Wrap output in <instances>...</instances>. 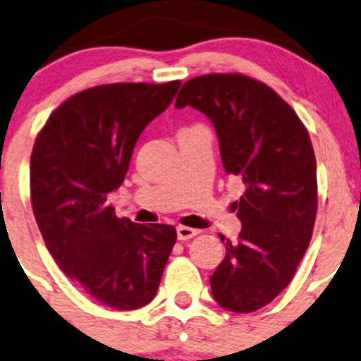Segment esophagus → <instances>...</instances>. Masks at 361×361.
I'll list each match as a JSON object with an SVG mask.
<instances>
[{
	"instance_id": "1",
	"label": "esophagus",
	"mask_w": 361,
	"mask_h": 361,
	"mask_svg": "<svg viewBox=\"0 0 361 361\" xmlns=\"http://www.w3.org/2000/svg\"><path fill=\"white\" fill-rule=\"evenodd\" d=\"M176 232H178V239H180V241H188V239L195 238V235L199 234L197 228L183 227V225H181V227H178Z\"/></svg>"
}]
</instances>
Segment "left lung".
<instances>
[{
	"mask_svg": "<svg viewBox=\"0 0 361 361\" xmlns=\"http://www.w3.org/2000/svg\"><path fill=\"white\" fill-rule=\"evenodd\" d=\"M176 108L209 116L227 174L246 185L234 202L243 228L225 243L209 278L214 300L253 312L292 281L307 250L318 209L316 157L307 129L276 90L241 73H211L183 83Z\"/></svg>",
	"mask_w": 361,
	"mask_h": 361,
	"instance_id": "8db88e82",
	"label": "left lung"
}]
</instances>
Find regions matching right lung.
Segmentation results:
<instances>
[{"mask_svg":"<svg viewBox=\"0 0 361 361\" xmlns=\"http://www.w3.org/2000/svg\"><path fill=\"white\" fill-rule=\"evenodd\" d=\"M180 85L108 83L73 94L32 147L31 206L47 250L83 292L116 311L154 300L176 228L118 218L108 194L126 178L140 134Z\"/></svg>","mask_w":361,"mask_h":361,"instance_id":"1","label":"right lung"}]
</instances>
